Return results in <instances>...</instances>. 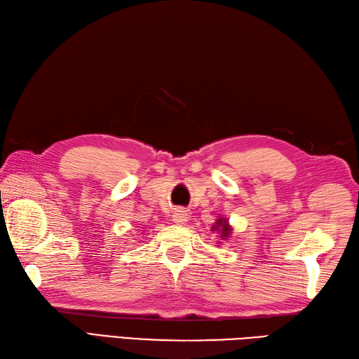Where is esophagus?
I'll use <instances>...</instances> for the list:
<instances>
[{
    "label": "esophagus",
    "mask_w": 359,
    "mask_h": 359,
    "mask_svg": "<svg viewBox=\"0 0 359 359\" xmlns=\"http://www.w3.org/2000/svg\"><path fill=\"white\" fill-rule=\"evenodd\" d=\"M172 222L177 223V224H185L188 222L187 211L182 210V208H177V210L172 212Z\"/></svg>",
    "instance_id": "34e87169"
}]
</instances>
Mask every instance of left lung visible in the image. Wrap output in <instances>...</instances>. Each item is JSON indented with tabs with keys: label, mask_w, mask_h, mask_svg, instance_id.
Returning a JSON list of instances; mask_svg holds the SVG:
<instances>
[{
	"label": "left lung",
	"mask_w": 359,
	"mask_h": 359,
	"mask_svg": "<svg viewBox=\"0 0 359 359\" xmlns=\"http://www.w3.org/2000/svg\"><path fill=\"white\" fill-rule=\"evenodd\" d=\"M212 229L214 231H219L220 232V238H226V237H229V234H231V226L228 224V220L226 219H219L217 220V223L214 224L212 226Z\"/></svg>",
	"instance_id": "obj_1"
}]
</instances>
